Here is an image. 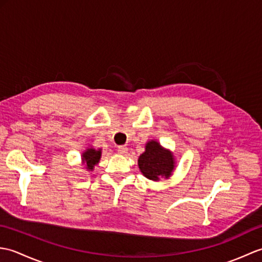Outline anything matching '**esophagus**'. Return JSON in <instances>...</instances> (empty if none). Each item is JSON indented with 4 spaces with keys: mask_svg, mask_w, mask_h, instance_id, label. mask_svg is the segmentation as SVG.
<instances>
[{
    "mask_svg": "<svg viewBox=\"0 0 262 262\" xmlns=\"http://www.w3.org/2000/svg\"><path fill=\"white\" fill-rule=\"evenodd\" d=\"M128 152V148L126 146H119L118 147V153L121 155H126Z\"/></svg>",
    "mask_w": 262,
    "mask_h": 262,
    "instance_id": "obj_1",
    "label": "esophagus"
}]
</instances>
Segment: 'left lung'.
<instances>
[{
    "mask_svg": "<svg viewBox=\"0 0 262 262\" xmlns=\"http://www.w3.org/2000/svg\"><path fill=\"white\" fill-rule=\"evenodd\" d=\"M138 168L152 181H160L161 178L169 179L176 169L174 155L158 141L151 140L145 144V152L138 158Z\"/></svg>",
    "mask_w": 262,
    "mask_h": 262,
    "instance_id": "left-lung-1",
    "label": "left lung"
}]
</instances>
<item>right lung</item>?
<instances>
[{
  "mask_svg": "<svg viewBox=\"0 0 262 262\" xmlns=\"http://www.w3.org/2000/svg\"><path fill=\"white\" fill-rule=\"evenodd\" d=\"M102 149L93 148L92 146L88 147L85 151H83L81 155V164L84 165L86 171H93L94 166L98 165L100 159H101Z\"/></svg>",
  "mask_w": 262,
  "mask_h": 262,
  "instance_id": "add662e5",
  "label": "right lung"
}]
</instances>
